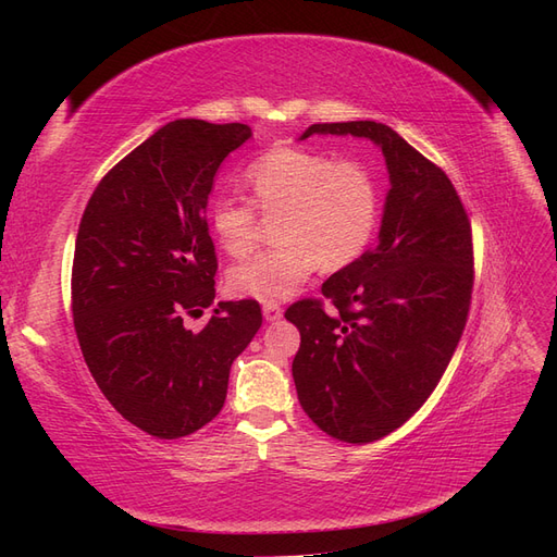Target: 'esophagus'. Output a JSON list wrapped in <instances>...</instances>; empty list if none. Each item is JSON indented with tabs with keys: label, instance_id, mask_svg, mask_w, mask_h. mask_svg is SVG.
<instances>
[{
	"label": "esophagus",
	"instance_id": "esophagus-1",
	"mask_svg": "<svg viewBox=\"0 0 557 557\" xmlns=\"http://www.w3.org/2000/svg\"><path fill=\"white\" fill-rule=\"evenodd\" d=\"M262 315L267 323H276V320H281V315H283V309H281V305H264Z\"/></svg>",
	"mask_w": 557,
	"mask_h": 557
}]
</instances>
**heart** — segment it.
<instances>
[{
  "instance_id": "obj_1",
  "label": "heart",
  "mask_w": 557,
  "mask_h": 557,
  "mask_svg": "<svg viewBox=\"0 0 557 557\" xmlns=\"http://www.w3.org/2000/svg\"><path fill=\"white\" fill-rule=\"evenodd\" d=\"M244 178L252 201L223 195L211 205L215 242L232 258L248 256L260 242L264 215L278 218L281 244L230 269L232 295L278 305L299 290L318 264L336 272L356 262L374 242L381 185L367 162L274 146L246 166Z\"/></svg>"
}]
</instances>
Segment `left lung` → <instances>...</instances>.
I'll list each match as a JSON object with an SVG mask.
<instances>
[{
    "label": "left lung",
    "instance_id": "1",
    "mask_svg": "<svg viewBox=\"0 0 557 557\" xmlns=\"http://www.w3.org/2000/svg\"><path fill=\"white\" fill-rule=\"evenodd\" d=\"M311 134L374 141L391 174L379 242L285 311L301 344V409L330 436L369 444L423 407L462 336L474 285L471 225L450 178L383 123H318Z\"/></svg>",
    "mask_w": 557,
    "mask_h": 557
}]
</instances>
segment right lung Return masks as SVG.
Instances as JSON below:
<instances>
[{"label": "right lung", "mask_w": 557, "mask_h": 557, "mask_svg": "<svg viewBox=\"0 0 557 557\" xmlns=\"http://www.w3.org/2000/svg\"><path fill=\"white\" fill-rule=\"evenodd\" d=\"M248 125L166 123L99 181L83 211L72 311L99 391L132 425L178 440L221 413L230 367L262 325L252 299L218 301L199 332L183 325L215 297L207 205L221 162Z\"/></svg>", "instance_id": "obj_1"}]
</instances>
